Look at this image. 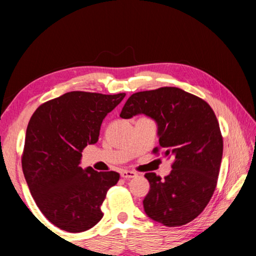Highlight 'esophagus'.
Returning <instances> with one entry per match:
<instances>
[{
    "mask_svg": "<svg viewBox=\"0 0 256 256\" xmlns=\"http://www.w3.org/2000/svg\"><path fill=\"white\" fill-rule=\"evenodd\" d=\"M120 177H123V178H126V180L134 178V177H136V172H134L132 170H124L120 172Z\"/></svg>",
    "mask_w": 256,
    "mask_h": 256,
    "instance_id": "1",
    "label": "esophagus"
}]
</instances>
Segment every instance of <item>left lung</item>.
Segmentation results:
<instances>
[{
  "label": "left lung",
  "instance_id": "obj_1",
  "mask_svg": "<svg viewBox=\"0 0 256 256\" xmlns=\"http://www.w3.org/2000/svg\"><path fill=\"white\" fill-rule=\"evenodd\" d=\"M141 114L154 120L159 146L174 159L164 180L144 175L150 184L144 212L164 226H183L204 210L214 192L224 149L219 123L209 104L176 86L133 94L120 116Z\"/></svg>",
  "mask_w": 256,
  "mask_h": 256
}]
</instances>
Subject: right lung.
Instances as JSON below:
<instances>
[{"instance_id": "1", "label": "right lung", "mask_w": 256, "mask_h": 256, "mask_svg": "<svg viewBox=\"0 0 256 256\" xmlns=\"http://www.w3.org/2000/svg\"><path fill=\"white\" fill-rule=\"evenodd\" d=\"M124 97L71 92L42 104L29 120L24 178L42 214L63 230L86 232L102 218L100 206L120 174L84 170L81 151L98 141L102 120Z\"/></svg>"}]
</instances>
